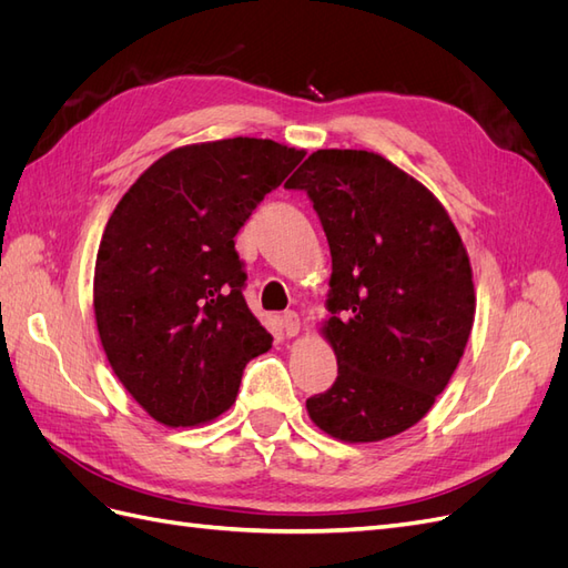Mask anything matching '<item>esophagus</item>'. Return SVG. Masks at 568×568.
<instances>
[{
    "instance_id": "34e87169",
    "label": "esophagus",
    "mask_w": 568,
    "mask_h": 568,
    "mask_svg": "<svg viewBox=\"0 0 568 568\" xmlns=\"http://www.w3.org/2000/svg\"><path fill=\"white\" fill-rule=\"evenodd\" d=\"M282 329H284V334H286L288 338L298 336V332H301V317H298L294 311L284 313V315H282Z\"/></svg>"
}]
</instances>
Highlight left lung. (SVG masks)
I'll return each mask as SVG.
<instances>
[{
	"label": "left lung",
	"instance_id": "left-lung-1",
	"mask_svg": "<svg viewBox=\"0 0 568 568\" xmlns=\"http://www.w3.org/2000/svg\"><path fill=\"white\" fill-rule=\"evenodd\" d=\"M303 189L329 242L322 334L338 376L305 400L343 443H376L415 426L448 386L467 346L476 294L448 211L374 151L320 149L286 182Z\"/></svg>",
	"mask_w": 568,
	"mask_h": 568
}]
</instances>
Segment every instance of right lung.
I'll return each mask as SVG.
<instances>
[{
  "mask_svg": "<svg viewBox=\"0 0 568 568\" xmlns=\"http://www.w3.org/2000/svg\"><path fill=\"white\" fill-rule=\"evenodd\" d=\"M305 156L234 136L173 149L111 213L94 267V317L115 376L165 426L213 422L272 336L244 301L234 236Z\"/></svg>",
  "mask_w": 568,
  "mask_h": 568,
  "instance_id": "add662e5",
  "label": "right lung"
}]
</instances>
